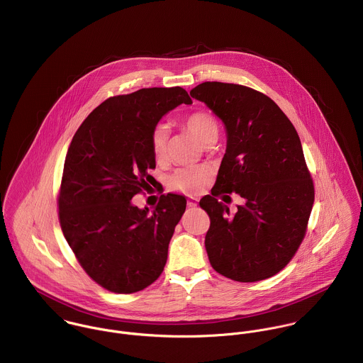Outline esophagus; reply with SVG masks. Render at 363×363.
<instances>
[{
  "instance_id": "obj_1",
  "label": "esophagus",
  "mask_w": 363,
  "mask_h": 363,
  "mask_svg": "<svg viewBox=\"0 0 363 363\" xmlns=\"http://www.w3.org/2000/svg\"><path fill=\"white\" fill-rule=\"evenodd\" d=\"M187 206H189V207H197V199H194V197H189V200H187Z\"/></svg>"
}]
</instances>
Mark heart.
<instances>
[{"mask_svg":"<svg viewBox=\"0 0 363 363\" xmlns=\"http://www.w3.org/2000/svg\"><path fill=\"white\" fill-rule=\"evenodd\" d=\"M183 124L204 147H211L218 140L219 124L209 111H194L183 120ZM151 148L156 162H163L166 159L167 127L162 123L156 124L151 133ZM211 174L212 172L207 164L180 167L170 176L169 187L174 191L193 196L200 193L207 186Z\"/></svg>","mask_w":363,"mask_h":363,"instance_id":"b5f03b06","label":"heart"}]
</instances>
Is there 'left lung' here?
I'll list each match as a JSON object with an SVG mask.
<instances>
[{"mask_svg": "<svg viewBox=\"0 0 363 363\" xmlns=\"http://www.w3.org/2000/svg\"><path fill=\"white\" fill-rule=\"evenodd\" d=\"M190 95L207 104L228 133L215 186L200 201L211 220L209 262L233 281L267 279L298 252L314 203L299 135L278 104L252 88L203 82ZM232 192L247 201L235 216L217 201Z\"/></svg>", "mask_w": 363, "mask_h": 363, "instance_id": "left-lung-1", "label": "left lung"}]
</instances>
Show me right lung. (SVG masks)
<instances>
[{
	"label": "right lung",
	"mask_w": 363,
	"mask_h": 363,
	"mask_svg": "<svg viewBox=\"0 0 363 363\" xmlns=\"http://www.w3.org/2000/svg\"><path fill=\"white\" fill-rule=\"evenodd\" d=\"M180 88H144L99 104L77 130L58 193L60 226L85 272L114 294H134L162 274L186 197L162 194L151 212L131 199L151 186V133L179 104ZM163 191V190H162Z\"/></svg>",
	"instance_id": "1"
}]
</instances>
